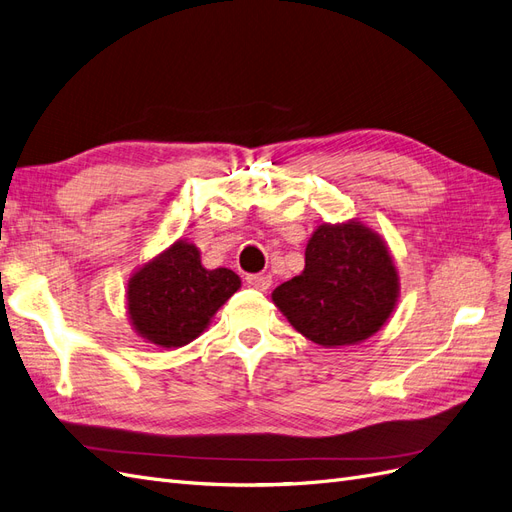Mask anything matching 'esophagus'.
I'll use <instances>...</instances> for the list:
<instances>
[{"instance_id": "obj_1", "label": "esophagus", "mask_w": 512, "mask_h": 512, "mask_svg": "<svg viewBox=\"0 0 512 512\" xmlns=\"http://www.w3.org/2000/svg\"><path fill=\"white\" fill-rule=\"evenodd\" d=\"M245 282L250 284L256 290H267L271 286V275H260V273H252L245 277Z\"/></svg>"}]
</instances>
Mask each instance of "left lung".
Returning <instances> with one entry per match:
<instances>
[{
  "mask_svg": "<svg viewBox=\"0 0 512 512\" xmlns=\"http://www.w3.org/2000/svg\"><path fill=\"white\" fill-rule=\"evenodd\" d=\"M399 275L380 235L361 222L322 224L305 247V269L273 290V303L324 348L359 344L393 314Z\"/></svg>",
  "mask_w": 512,
  "mask_h": 512,
  "instance_id": "8db88e82",
  "label": "left lung"
}]
</instances>
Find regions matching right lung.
I'll return each instance as SVG.
<instances>
[{"label": "right lung", "instance_id": "add662e5", "mask_svg": "<svg viewBox=\"0 0 512 512\" xmlns=\"http://www.w3.org/2000/svg\"><path fill=\"white\" fill-rule=\"evenodd\" d=\"M241 286L230 269H205L194 243L177 241L138 269L128 284L134 331L162 348H181L207 329Z\"/></svg>", "mask_w": 512, "mask_h": 512}]
</instances>
